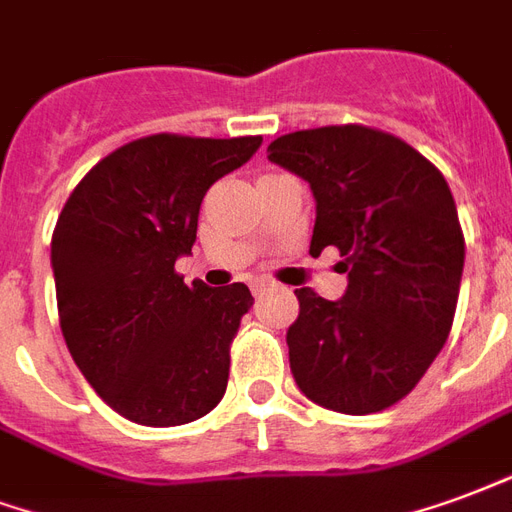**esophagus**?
<instances>
[{"instance_id":"34e87169","label":"esophagus","mask_w":512,"mask_h":512,"mask_svg":"<svg viewBox=\"0 0 512 512\" xmlns=\"http://www.w3.org/2000/svg\"><path fill=\"white\" fill-rule=\"evenodd\" d=\"M255 293H266V290H276V285L274 282H271V279H257L255 285Z\"/></svg>"}]
</instances>
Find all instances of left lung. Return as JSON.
I'll list each match as a JSON object with an SVG mask.
<instances>
[{"instance_id": "left-lung-1", "label": "left lung", "mask_w": 512, "mask_h": 512, "mask_svg": "<svg viewBox=\"0 0 512 512\" xmlns=\"http://www.w3.org/2000/svg\"><path fill=\"white\" fill-rule=\"evenodd\" d=\"M268 160L309 181V252L336 246L347 274L339 301L295 290V385L325 410H385L418 385L453 325L464 233L448 181L410 143L361 124L282 135Z\"/></svg>"}]
</instances>
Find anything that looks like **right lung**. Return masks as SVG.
I'll return each instance as SVG.
<instances>
[{
    "mask_svg": "<svg viewBox=\"0 0 512 512\" xmlns=\"http://www.w3.org/2000/svg\"><path fill=\"white\" fill-rule=\"evenodd\" d=\"M263 138L149 135L94 165L64 203L51 266L67 350L100 399L140 426H181L217 407L230 342L252 306L176 274L192 255L203 195Z\"/></svg>",
    "mask_w": 512,
    "mask_h": 512,
    "instance_id": "obj_1",
    "label": "right lung"
}]
</instances>
